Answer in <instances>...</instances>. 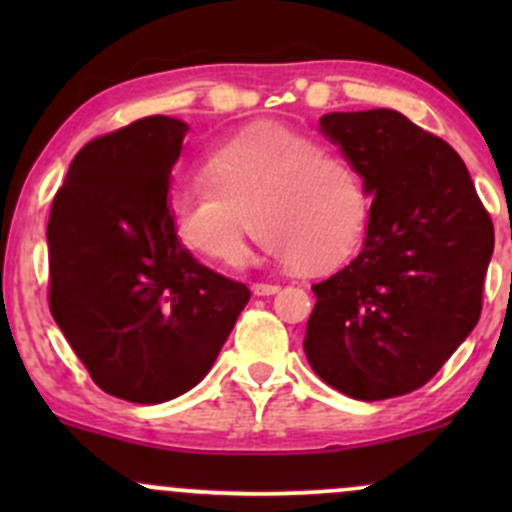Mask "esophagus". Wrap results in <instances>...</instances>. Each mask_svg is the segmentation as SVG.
Here are the masks:
<instances>
[{
	"label": "esophagus",
	"mask_w": 512,
	"mask_h": 512,
	"mask_svg": "<svg viewBox=\"0 0 512 512\" xmlns=\"http://www.w3.org/2000/svg\"><path fill=\"white\" fill-rule=\"evenodd\" d=\"M250 289L255 296H274V293H279V286L276 284H252Z\"/></svg>",
	"instance_id": "34e87169"
}]
</instances>
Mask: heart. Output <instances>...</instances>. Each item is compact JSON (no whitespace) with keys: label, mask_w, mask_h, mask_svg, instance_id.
I'll return each mask as SVG.
<instances>
[{"label":"heart","mask_w":512,"mask_h":512,"mask_svg":"<svg viewBox=\"0 0 512 512\" xmlns=\"http://www.w3.org/2000/svg\"><path fill=\"white\" fill-rule=\"evenodd\" d=\"M207 190L170 202V231L202 260L238 267L249 216L267 255L325 272L351 252L368 221V195L344 158L279 125H252L216 146L202 166Z\"/></svg>","instance_id":"b5f03b06"}]
</instances>
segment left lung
Masks as SVG:
<instances>
[{"label": "left lung", "mask_w": 512, "mask_h": 512, "mask_svg": "<svg viewBox=\"0 0 512 512\" xmlns=\"http://www.w3.org/2000/svg\"><path fill=\"white\" fill-rule=\"evenodd\" d=\"M320 132L373 204L363 250L313 286L305 356L346 397L407 395L479 322L493 223L457 151L397 110L327 113Z\"/></svg>", "instance_id": "8db88e82"}]
</instances>
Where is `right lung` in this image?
<instances>
[{
	"mask_svg": "<svg viewBox=\"0 0 512 512\" xmlns=\"http://www.w3.org/2000/svg\"><path fill=\"white\" fill-rule=\"evenodd\" d=\"M187 125L151 115L74 156L48 221L50 313L93 383L137 404L192 390L250 301L170 231Z\"/></svg>",
	"mask_w": 512,
	"mask_h": 512,
	"instance_id": "right-lung-1",
	"label": "right lung"
}]
</instances>
